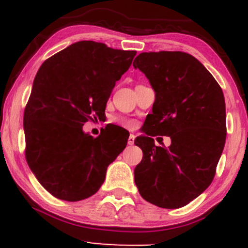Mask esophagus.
<instances>
[{
  "instance_id": "34e87169",
  "label": "esophagus",
  "mask_w": 248,
  "mask_h": 248,
  "mask_svg": "<svg viewBox=\"0 0 248 248\" xmlns=\"http://www.w3.org/2000/svg\"><path fill=\"white\" fill-rule=\"evenodd\" d=\"M134 141H135V135H134V134H130L129 138H128V144H129V146H133Z\"/></svg>"
}]
</instances>
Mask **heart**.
<instances>
[{"instance_id":"1","label":"heart","mask_w":248,"mask_h":248,"mask_svg":"<svg viewBox=\"0 0 248 248\" xmlns=\"http://www.w3.org/2000/svg\"><path fill=\"white\" fill-rule=\"evenodd\" d=\"M116 124H121V126H124L127 128H134L135 127V121L128 120V119H116Z\"/></svg>"}]
</instances>
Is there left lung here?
Instances as JSON below:
<instances>
[{
    "label": "left lung",
    "instance_id": "8db88e82",
    "mask_svg": "<svg viewBox=\"0 0 248 248\" xmlns=\"http://www.w3.org/2000/svg\"><path fill=\"white\" fill-rule=\"evenodd\" d=\"M133 66L155 91L153 113L135 143L143 152L134 179L142 198L163 209H178L213 181L226 140L223 91L201 62L181 51L142 52ZM167 135L172 144L155 146ZM160 139V138H157Z\"/></svg>",
    "mask_w": 248,
    "mask_h": 248
}]
</instances>
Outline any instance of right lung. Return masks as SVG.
Masks as SVG:
<instances>
[{"mask_svg": "<svg viewBox=\"0 0 248 248\" xmlns=\"http://www.w3.org/2000/svg\"><path fill=\"white\" fill-rule=\"evenodd\" d=\"M135 55L81 41L39 67L24 110L25 158L56 198L77 202L94 195L107 167L126 148L128 136L121 128H105L93 138L82 126L105 114L115 82Z\"/></svg>", "mask_w": 248, "mask_h": 248, "instance_id": "1", "label": "right lung"}]
</instances>
